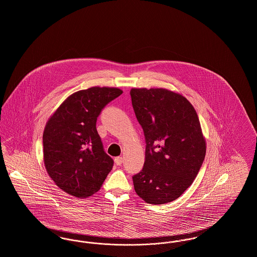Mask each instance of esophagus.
<instances>
[{
    "mask_svg": "<svg viewBox=\"0 0 257 257\" xmlns=\"http://www.w3.org/2000/svg\"><path fill=\"white\" fill-rule=\"evenodd\" d=\"M122 157H115V158H114V163H115L117 166H120V165L122 164Z\"/></svg>",
    "mask_w": 257,
    "mask_h": 257,
    "instance_id": "34e87169",
    "label": "esophagus"
}]
</instances>
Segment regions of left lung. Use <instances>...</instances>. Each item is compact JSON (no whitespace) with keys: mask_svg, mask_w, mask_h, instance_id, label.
I'll return each mask as SVG.
<instances>
[{"mask_svg":"<svg viewBox=\"0 0 257 257\" xmlns=\"http://www.w3.org/2000/svg\"><path fill=\"white\" fill-rule=\"evenodd\" d=\"M130 95L147 144L135 191L150 204L171 202L194 182L205 158L197 113L181 94L165 88H132Z\"/></svg>","mask_w":257,"mask_h":257,"instance_id":"1","label":"left lung"}]
</instances>
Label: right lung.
<instances>
[{
    "label": "right lung",
    "mask_w": 257,
    "mask_h": 257,
    "mask_svg": "<svg viewBox=\"0 0 257 257\" xmlns=\"http://www.w3.org/2000/svg\"><path fill=\"white\" fill-rule=\"evenodd\" d=\"M122 94L116 87L93 86L66 98L46 123L43 159L52 180L65 193L86 197L96 193L113 160L104 151L96 121L101 110Z\"/></svg>",
    "instance_id": "add662e5"
}]
</instances>
